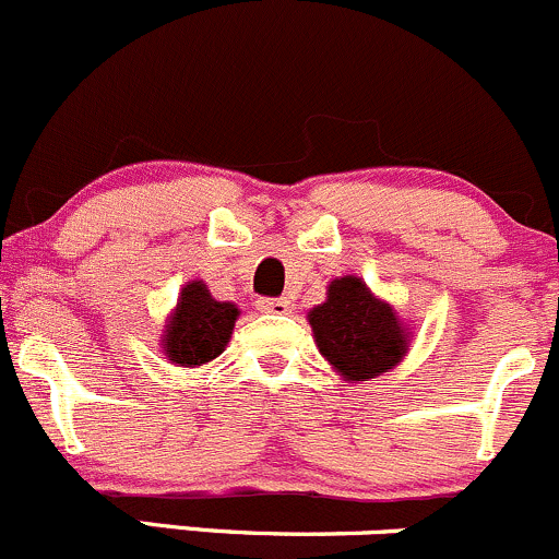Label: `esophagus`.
<instances>
[{
  "label": "esophagus",
  "mask_w": 559,
  "mask_h": 559,
  "mask_svg": "<svg viewBox=\"0 0 559 559\" xmlns=\"http://www.w3.org/2000/svg\"><path fill=\"white\" fill-rule=\"evenodd\" d=\"M258 309L266 314H287L290 312V301L287 298H263V301H258Z\"/></svg>",
  "instance_id": "esophagus-1"
}]
</instances>
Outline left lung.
<instances>
[{"label": "left lung", "mask_w": 559, "mask_h": 559, "mask_svg": "<svg viewBox=\"0 0 559 559\" xmlns=\"http://www.w3.org/2000/svg\"><path fill=\"white\" fill-rule=\"evenodd\" d=\"M314 344L344 382L364 384L406 358L412 328L364 280L344 274L328 285L325 301L307 312Z\"/></svg>", "instance_id": "8db88e82"}]
</instances>
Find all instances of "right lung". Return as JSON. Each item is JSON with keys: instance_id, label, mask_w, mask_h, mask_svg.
<instances>
[{"instance_id": "add662e5", "label": "right lung", "mask_w": 559, "mask_h": 559, "mask_svg": "<svg viewBox=\"0 0 559 559\" xmlns=\"http://www.w3.org/2000/svg\"><path fill=\"white\" fill-rule=\"evenodd\" d=\"M237 320V304L217 301L204 280H191L182 285L175 309L166 318L160 349L169 364L199 368L228 347Z\"/></svg>"}]
</instances>
